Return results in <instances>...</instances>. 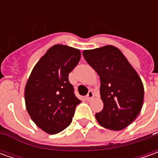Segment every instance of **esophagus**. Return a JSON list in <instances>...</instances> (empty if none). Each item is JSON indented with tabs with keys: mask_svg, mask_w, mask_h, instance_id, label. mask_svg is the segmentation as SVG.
Instances as JSON below:
<instances>
[{
	"mask_svg": "<svg viewBox=\"0 0 158 158\" xmlns=\"http://www.w3.org/2000/svg\"><path fill=\"white\" fill-rule=\"evenodd\" d=\"M94 98V92L92 90H89L88 92V94L86 96V99L87 100H91Z\"/></svg>",
	"mask_w": 158,
	"mask_h": 158,
	"instance_id": "esophagus-1",
	"label": "esophagus"
}]
</instances>
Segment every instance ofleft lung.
I'll return each mask as SVG.
<instances>
[{
	"mask_svg": "<svg viewBox=\"0 0 158 158\" xmlns=\"http://www.w3.org/2000/svg\"><path fill=\"white\" fill-rule=\"evenodd\" d=\"M82 55L100 78L104 108L95 114L98 122L111 130H122L142 110L144 89L136 71L115 46L85 50Z\"/></svg>",
	"mask_w": 158,
	"mask_h": 158,
	"instance_id": "left-lung-1",
	"label": "left lung"
}]
</instances>
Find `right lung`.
<instances>
[{
    "instance_id": "right-lung-1",
    "label": "right lung",
    "mask_w": 158,
    "mask_h": 158,
    "mask_svg": "<svg viewBox=\"0 0 158 158\" xmlns=\"http://www.w3.org/2000/svg\"><path fill=\"white\" fill-rule=\"evenodd\" d=\"M80 59L78 49L55 45L36 64L28 79L24 90L27 112L47 134H58L68 127L81 103L69 80Z\"/></svg>"
}]
</instances>
